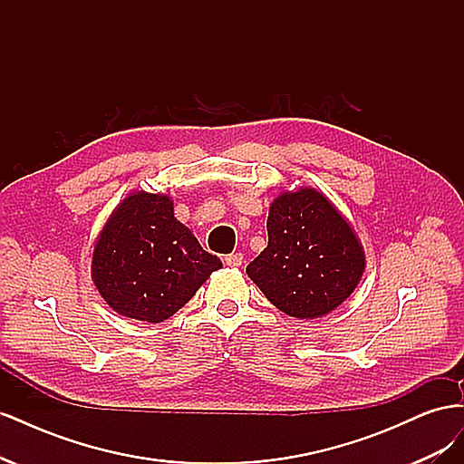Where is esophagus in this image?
<instances>
[{"mask_svg": "<svg viewBox=\"0 0 464 464\" xmlns=\"http://www.w3.org/2000/svg\"><path fill=\"white\" fill-rule=\"evenodd\" d=\"M224 263H227L228 266H240L244 263V256L242 254H230L224 257Z\"/></svg>", "mask_w": 464, "mask_h": 464, "instance_id": "esophagus-1", "label": "esophagus"}]
</instances>
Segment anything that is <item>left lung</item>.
Listing matches in <instances>:
<instances>
[{
    "label": "left lung",
    "mask_w": 464,
    "mask_h": 464,
    "mask_svg": "<svg viewBox=\"0 0 464 464\" xmlns=\"http://www.w3.org/2000/svg\"><path fill=\"white\" fill-rule=\"evenodd\" d=\"M269 244L247 265L266 300L298 319L336 310L358 286L366 256L350 222L314 188L285 191L266 218Z\"/></svg>",
    "instance_id": "1"
}]
</instances>
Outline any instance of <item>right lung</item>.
I'll use <instances>...</instances> for the list:
<instances>
[{"mask_svg":"<svg viewBox=\"0 0 464 464\" xmlns=\"http://www.w3.org/2000/svg\"><path fill=\"white\" fill-rule=\"evenodd\" d=\"M220 266V259L174 217L168 195L133 191L98 234L91 275L116 314L162 323Z\"/></svg>","mask_w":464,"mask_h":464,"instance_id":"right-lung-1","label":"right lung"}]
</instances>
